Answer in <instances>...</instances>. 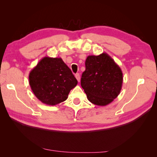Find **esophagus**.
Masks as SVG:
<instances>
[{"label": "esophagus", "mask_w": 157, "mask_h": 157, "mask_svg": "<svg viewBox=\"0 0 157 157\" xmlns=\"http://www.w3.org/2000/svg\"><path fill=\"white\" fill-rule=\"evenodd\" d=\"M75 76V78L77 79V80H78L79 82H80V75H79V73H76Z\"/></svg>", "instance_id": "esophagus-1"}]
</instances>
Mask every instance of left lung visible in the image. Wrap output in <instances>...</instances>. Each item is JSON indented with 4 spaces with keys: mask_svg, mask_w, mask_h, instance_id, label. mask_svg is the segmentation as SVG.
Returning a JSON list of instances; mask_svg holds the SVG:
<instances>
[{
    "mask_svg": "<svg viewBox=\"0 0 157 157\" xmlns=\"http://www.w3.org/2000/svg\"><path fill=\"white\" fill-rule=\"evenodd\" d=\"M81 86L88 101L98 106H106L117 97L122 88L123 73L107 53L89 55Z\"/></svg>",
    "mask_w": 157,
    "mask_h": 157,
    "instance_id": "obj_1",
    "label": "left lung"
}]
</instances>
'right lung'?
Returning a JSON list of instances; mask_svg holds the SVG:
<instances>
[{"label":"right lung","mask_w":157,"mask_h":157,"mask_svg":"<svg viewBox=\"0 0 157 157\" xmlns=\"http://www.w3.org/2000/svg\"><path fill=\"white\" fill-rule=\"evenodd\" d=\"M29 83L39 101L55 106L66 101L78 81L61 58L44 56L29 73Z\"/></svg>","instance_id":"1"}]
</instances>
